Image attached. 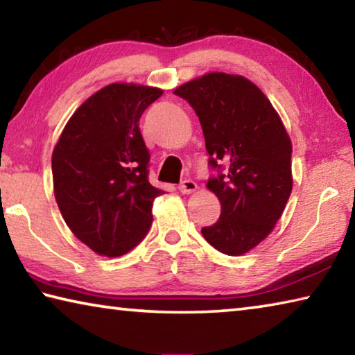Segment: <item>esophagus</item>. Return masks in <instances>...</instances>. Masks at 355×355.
Listing matches in <instances>:
<instances>
[{"mask_svg": "<svg viewBox=\"0 0 355 355\" xmlns=\"http://www.w3.org/2000/svg\"><path fill=\"white\" fill-rule=\"evenodd\" d=\"M197 189V183L192 182V180H184L178 184V191L182 192V194H191V192H194Z\"/></svg>", "mask_w": 355, "mask_h": 355, "instance_id": "esophagus-1", "label": "esophagus"}]
</instances>
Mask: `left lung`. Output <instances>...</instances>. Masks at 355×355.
<instances>
[{
    "label": "left lung",
    "instance_id": "left-lung-1",
    "mask_svg": "<svg viewBox=\"0 0 355 355\" xmlns=\"http://www.w3.org/2000/svg\"><path fill=\"white\" fill-rule=\"evenodd\" d=\"M173 94L199 117L216 172L207 188L218 196L220 216L202 235L222 254L243 255L272 232L290 199V136L271 101L244 76L214 71Z\"/></svg>",
    "mask_w": 355,
    "mask_h": 355
}]
</instances>
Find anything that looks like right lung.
<instances>
[{
    "instance_id": "1",
    "label": "right lung",
    "mask_w": 355,
    "mask_h": 355,
    "mask_svg": "<svg viewBox=\"0 0 355 355\" xmlns=\"http://www.w3.org/2000/svg\"><path fill=\"white\" fill-rule=\"evenodd\" d=\"M163 91L110 84L89 97L65 125L51 158L53 184L65 224L98 255L120 257L152 225L164 194L148 182L150 153L139 119Z\"/></svg>"
}]
</instances>
